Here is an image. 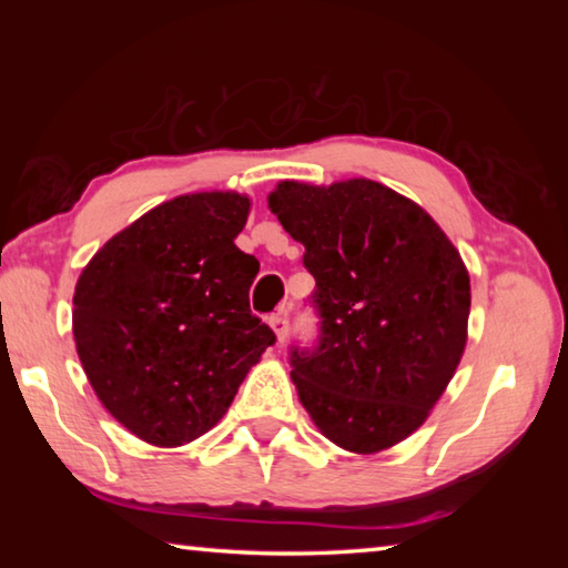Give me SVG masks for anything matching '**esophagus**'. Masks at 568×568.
Segmentation results:
<instances>
[{
  "label": "esophagus",
  "mask_w": 568,
  "mask_h": 568,
  "mask_svg": "<svg viewBox=\"0 0 568 568\" xmlns=\"http://www.w3.org/2000/svg\"><path fill=\"white\" fill-rule=\"evenodd\" d=\"M271 328H273V333H275L277 343H285V338H287V311L273 315V318H271Z\"/></svg>",
  "instance_id": "34e87169"
}]
</instances>
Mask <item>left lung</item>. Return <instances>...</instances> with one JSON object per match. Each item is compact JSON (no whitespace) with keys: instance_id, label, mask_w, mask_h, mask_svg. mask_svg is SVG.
I'll list each match as a JSON object with an SVG mask.
<instances>
[{"instance_id":"left-lung-1","label":"left lung","mask_w":568,"mask_h":568,"mask_svg":"<svg viewBox=\"0 0 568 568\" xmlns=\"http://www.w3.org/2000/svg\"><path fill=\"white\" fill-rule=\"evenodd\" d=\"M315 277L321 338L291 378L321 434L378 454L423 426L468 338L470 277L426 210L381 182L283 180L267 195Z\"/></svg>"}]
</instances>
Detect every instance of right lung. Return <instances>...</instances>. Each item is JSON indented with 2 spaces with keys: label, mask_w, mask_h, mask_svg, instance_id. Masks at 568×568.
Masks as SVG:
<instances>
[{
  "label": "right lung",
  "mask_w": 568,
  "mask_h": 568,
  "mask_svg": "<svg viewBox=\"0 0 568 568\" xmlns=\"http://www.w3.org/2000/svg\"><path fill=\"white\" fill-rule=\"evenodd\" d=\"M250 197H172L108 240L74 287L72 333L94 393L130 434L178 448L225 416L275 333L250 313L261 263L235 245Z\"/></svg>",
  "instance_id": "right-lung-1"
}]
</instances>
